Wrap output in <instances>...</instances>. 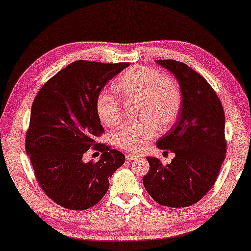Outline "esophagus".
I'll list each match as a JSON object with an SVG mask.
<instances>
[{
    "mask_svg": "<svg viewBox=\"0 0 251 251\" xmlns=\"http://www.w3.org/2000/svg\"><path fill=\"white\" fill-rule=\"evenodd\" d=\"M139 158V155H133V153H128L126 155V159H128L129 161H132V160H136Z\"/></svg>",
    "mask_w": 251,
    "mask_h": 251,
    "instance_id": "1",
    "label": "esophagus"
}]
</instances>
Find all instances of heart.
I'll list each match as a JSON object with an SVG mask.
<instances>
[{
    "instance_id": "heart-1",
    "label": "heart",
    "mask_w": 251,
    "mask_h": 251,
    "mask_svg": "<svg viewBox=\"0 0 251 251\" xmlns=\"http://www.w3.org/2000/svg\"><path fill=\"white\" fill-rule=\"evenodd\" d=\"M114 90L125 101H139L141 121L128 123L114 134L117 146L129 151H140L155 138L158 130L171 126L182 107V92L178 83L156 68L131 67L115 79ZM96 113L107 126L121 121L120 100L107 91L96 98Z\"/></svg>"
}]
</instances>
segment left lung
I'll use <instances>...</instances> for the list:
<instances>
[{"label": "left lung", "instance_id": "left-lung-1", "mask_svg": "<svg viewBox=\"0 0 251 251\" xmlns=\"http://www.w3.org/2000/svg\"><path fill=\"white\" fill-rule=\"evenodd\" d=\"M179 83L182 107L178 118L157 141L159 149L174 152L164 166L156 157L142 182L155 202L169 207H186L199 202L217 180L226 158V117L222 103L206 79L186 64L157 60Z\"/></svg>", "mask_w": 251, "mask_h": 251}]
</instances>
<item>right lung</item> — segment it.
<instances>
[{
  "instance_id": "add662e5",
  "label": "right lung",
  "mask_w": 251,
  "mask_h": 251,
  "mask_svg": "<svg viewBox=\"0 0 251 251\" xmlns=\"http://www.w3.org/2000/svg\"><path fill=\"white\" fill-rule=\"evenodd\" d=\"M128 63L77 60L61 69L44 86L31 106L25 151L34 175L48 198L68 210H86L109 190V178L125 163L119 150L96 144L104 132L96 98ZM90 148L102 152L98 163H85Z\"/></svg>"
}]
</instances>
